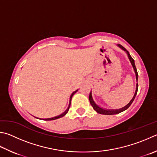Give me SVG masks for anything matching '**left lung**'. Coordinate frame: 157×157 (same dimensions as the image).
I'll return each mask as SVG.
<instances>
[{"label":"left lung","instance_id":"8db88e82","mask_svg":"<svg viewBox=\"0 0 157 157\" xmlns=\"http://www.w3.org/2000/svg\"><path fill=\"white\" fill-rule=\"evenodd\" d=\"M117 47L120 48V49H121L122 50L124 51L126 53L127 56L128 57V59H129L130 63H131V64H132V66L133 67L134 71H135V73L136 80V82H137V81H138V73H137V71H136V67H135V60H134L132 57H131L129 52H128V51L126 49H125L124 47H122L121 45H120L119 44H117ZM137 90H138V84H136V90H135V95H134L132 99H131L129 103H128L126 105V106H125L123 108H119V109H106V108H104L98 106V105L95 103V101H94V99L93 98V96H92V92H91V90H90V95H89V101H90V103L91 104V106H92L93 108V109L95 110L98 113L101 114V115H116V114H119V113H120L121 112H123V111L126 110V109H128V108L130 107V105L132 104V103L133 102L134 99H135V97L136 95V93H137Z\"/></svg>","mask_w":157,"mask_h":157}]
</instances>
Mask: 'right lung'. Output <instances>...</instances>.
<instances>
[{"label":"right lung","mask_w":157,"mask_h":157,"mask_svg":"<svg viewBox=\"0 0 157 157\" xmlns=\"http://www.w3.org/2000/svg\"><path fill=\"white\" fill-rule=\"evenodd\" d=\"M78 90H78H76L75 91H74V92H73V93H72V94H71V96H70V98H69V106H68V108H67V110H65L64 112H63V113H62V114H60V115H58V116L53 117H51V118H47V119H42V120H45V121L55 120V119H59V118H61V117H64V116L65 115H66V114L68 113V111H69V108H70V106H71V99H72V97L73 96L74 94H75V93ZM36 118H37V119H39V118H38V117H36Z\"/></svg>","instance_id":"add662e5"}]
</instances>
